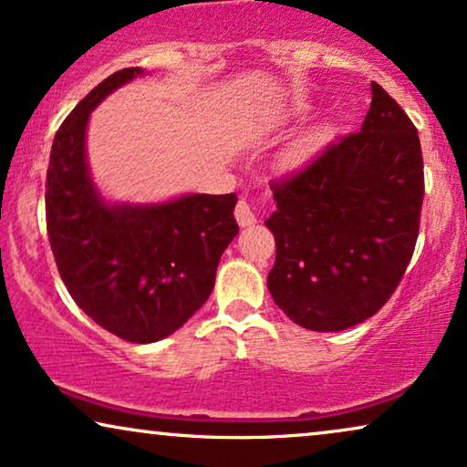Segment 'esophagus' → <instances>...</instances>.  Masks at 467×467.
<instances>
[{
	"mask_svg": "<svg viewBox=\"0 0 467 467\" xmlns=\"http://www.w3.org/2000/svg\"><path fill=\"white\" fill-rule=\"evenodd\" d=\"M234 214H235V221H238L240 227H251V225H254V221H257V216H254L253 208L248 206V202H244V200L238 202V206H235Z\"/></svg>",
	"mask_w": 467,
	"mask_h": 467,
	"instance_id": "obj_1",
	"label": "esophagus"
}]
</instances>
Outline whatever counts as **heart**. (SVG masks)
Listing matches in <instances>:
<instances>
[{"label":"heart","instance_id":"obj_1","mask_svg":"<svg viewBox=\"0 0 467 467\" xmlns=\"http://www.w3.org/2000/svg\"><path fill=\"white\" fill-rule=\"evenodd\" d=\"M310 152H312V140H308V138L297 140V142L293 144L291 149L285 152L283 165H285L286 170H297V168H302V165H304L306 161H308Z\"/></svg>","mask_w":467,"mask_h":467}]
</instances>
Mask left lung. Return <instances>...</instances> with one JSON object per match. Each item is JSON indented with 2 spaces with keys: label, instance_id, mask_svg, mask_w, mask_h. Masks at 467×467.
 Returning a JSON list of instances; mask_svg holds the SVG:
<instances>
[{
  "label": "left lung",
  "instance_id": "8db88e82",
  "mask_svg": "<svg viewBox=\"0 0 467 467\" xmlns=\"http://www.w3.org/2000/svg\"><path fill=\"white\" fill-rule=\"evenodd\" d=\"M272 191L274 304L312 331H342L376 315L404 276L423 206L419 133L398 101L372 82L361 131Z\"/></svg>",
  "mask_w": 467,
  "mask_h": 467
}]
</instances>
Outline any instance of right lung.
<instances>
[{
  "label": "right lung",
  "mask_w": 467,
  "mask_h": 467,
  "mask_svg": "<svg viewBox=\"0 0 467 467\" xmlns=\"http://www.w3.org/2000/svg\"><path fill=\"white\" fill-rule=\"evenodd\" d=\"M144 74L119 69L69 112L47 174V227L61 280L87 317L136 344L171 336L206 304L221 254L238 235L235 193L146 203L101 195L87 155L88 119Z\"/></svg>",
  "instance_id": "1"
}]
</instances>
